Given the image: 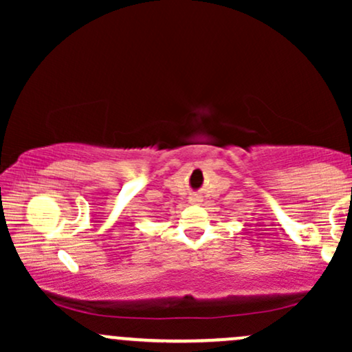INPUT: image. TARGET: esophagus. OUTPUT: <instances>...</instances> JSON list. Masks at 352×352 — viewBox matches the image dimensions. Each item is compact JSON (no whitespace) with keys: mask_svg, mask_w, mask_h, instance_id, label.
Here are the masks:
<instances>
[{"mask_svg":"<svg viewBox=\"0 0 352 352\" xmlns=\"http://www.w3.org/2000/svg\"><path fill=\"white\" fill-rule=\"evenodd\" d=\"M200 201H201V199H200L199 195H192V197H190V204L197 205V204H200Z\"/></svg>","mask_w":352,"mask_h":352,"instance_id":"34e87169","label":"esophagus"}]
</instances>
